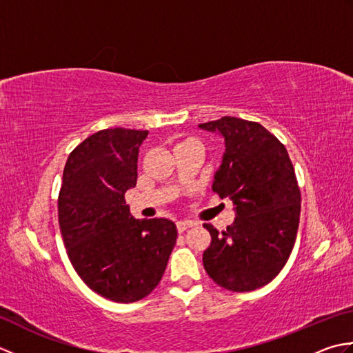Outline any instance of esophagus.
Instances as JSON below:
<instances>
[{
    "mask_svg": "<svg viewBox=\"0 0 353 353\" xmlns=\"http://www.w3.org/2000/svg\"><path fill=\"white\" fill-rule=\"evenodd\" d=\"M176 224H177V230L181 232V234H182V232H185L186 229H190V228H192V226H196V223H194V221H188V220H185V221H177Z\"/></svg>",
    "mask_w": 353,
    "mask_h": 353,
    "instance_id": "esophagus-1",
    "label": "esophagus"
}]
</instances>
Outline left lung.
I'll use <instances>...</instances> for the list:
<instances>
[{
    "instance_id": "obj_1",
    "label": "left lung",
    "mask_w": 353,
    "mask_h": 353,
    "mask_svg": "<svg viewBox=\"0 0 353 353\" xmlns=\"http://www.w3.org/2000/svg\"><path fill=\"white\" fill-rule=\"evenodd\" d=\"M224 138L212 191L234 203L235 220L221 234L203 224L211 245L203 253L209 277L235 292L264 287L291 254L301 219V190L287 148L259 123L235 117L199 124Z\"/></svg>"
}]
</instances>
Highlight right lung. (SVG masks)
<instances>
[{
  "label": "right lung",
  "instance_id": "1",
  "mask_svg": "<svg viewBox=\"0 0 353 353\" xmlns=\"http://www.w3.org/2000/svg\"><path fill=\"white\" fill-rule=\"evenodd\" d=\"M147 134L117 127L86 138L68 156L57 200L74 270L97 294L118 303L138 302L157 287L177 239L171 220H137L125 205Z\"/></svg>",
  "mask_w": 353,
  "mask_h": 353
}]
</instances>
